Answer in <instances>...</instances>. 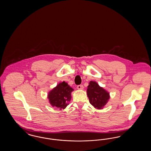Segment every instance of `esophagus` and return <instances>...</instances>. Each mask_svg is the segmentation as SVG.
I'll return each instance as SVG.
<instances>
[{"label":"esophagus","instance_id":"34e87169","mask_svg":"<svg viewBox=\"0 0 151 151\" xmlns=\"http://www.w3.org/2000/svg\"><path fill=\"white\" fill-rule=\"evenodd\" d=\"M77 89L79 90H82L84 89V86L83 85H79L77 86Z\"/></svg>","mask_w":151,"mask_h":151}]
</instances>
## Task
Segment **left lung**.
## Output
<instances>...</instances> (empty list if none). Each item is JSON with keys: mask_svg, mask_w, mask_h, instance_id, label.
Segmentation results:
<instances>
[{"mask_svg": "<svg viewBox=\"0 0 151 151\" xmlns=\"http://www.w3.org/2000/svg\"><path fill=\"white\" fill-rule=\"evenodd\" d=\"M90 104L96 109H102L110 99V94L96 81H91L86 91Z\"/></svg>", "mask_w": 151, "mask_h": 151, "instance_id": "left-lung-1", "label": "left lung"}]
</instances>
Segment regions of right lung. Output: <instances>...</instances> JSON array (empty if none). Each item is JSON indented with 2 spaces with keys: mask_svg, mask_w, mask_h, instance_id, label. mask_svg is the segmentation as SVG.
Instances as JSON below:
<instances>
[{
  "mask_svg": "<svg viewBox=\"0 0 151 151\" xmlns=\"http://www.w3.org/2000/svg\"><path fill=\"white\" fill-rule=\"evenodd\" d=\"M73 91V89L65 81L59 83L47 94L51 105L60 110L65 109L71 101Z\"/></svg>",
  "mask_w": 151,
  "mask_h": 151,
  "instance_id": "right-lung-1",
  "label": "right lung"
}]
</instances>
